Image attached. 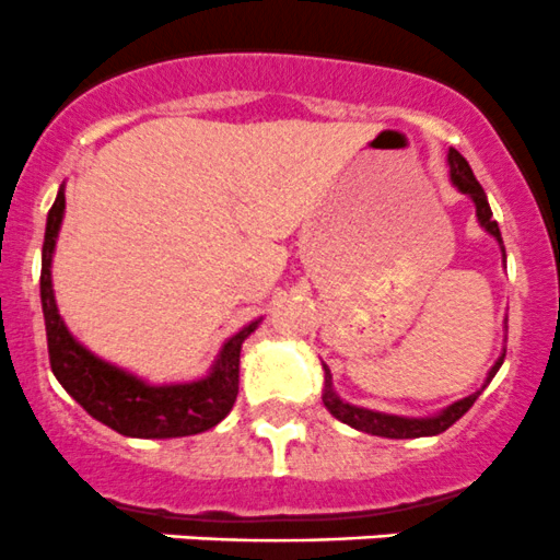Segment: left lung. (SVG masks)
<instances>
[{"instance_id": "8db88e82", "label": "left lung", "mask_w": 560, "mask_h": 560, "mask_svg": "<svg viewBox=\"0 0 560 560\" xmlns=\"http://www.w3.org/2000/svg\"><path fill=\"white\" fill-rule=\"evenodd\" d=\"M446 160H450L452 185H455L460 192H466L470 201H474L479 225L487 231V234L495 236L498 245H501V250H503L501 229H498V223L492 220V209H490V203H487L485 190H481V185L476 182L474 171H470L468 160L463 158L457 149H450V158H446ZM503 258H506V253H503ZM503 357H506V353H501V357H498V362L490 368L485 386L490 384L492 375L498 373V368L503 364ZM324 370H326V378H324V395H320V400H324L326 411H329L335 419H340L342 424H351L353 430H362V433L381 435V439H424V435L444 433V430H450L452 424H455L457 419H460L463 413H466L468 408L474 406L476 397L485 392V386H481L479 392H474V395H468V397H463V400L452 402L450 408H444V411L435 413V417H424V419L395 417V413L370 411V408H359V406H351V402L340 400V397H337V392H335V386H331V373H329V368H326V364H324Z\"/></svg>"}]
</instances>
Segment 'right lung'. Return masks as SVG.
<instances>
[{
    "mask_svg": "<svg viewBox=\"0 0 560 560\" xmlns=\"http://www.w3.org/2000/svg\"><path fill=\"white\" fill-rule=\"evenodd\" d=\"M65 218V185L48 212L46 242H43L40 302L46 318L48 359L59 384L97 422L108 424L127 439H182L214 428L229 417L240 395V353L242 342L256 331L258 320L247 324L223 342L218 362L207 378L190 384L154 386L136 378L116 364L94 357L65 326L57 310L51 285V261L59 225Z\"/></svg>",
    "mask_w": 560,
    "mask_h": 560,
    "instance_id": "add662e5",
    "label": "right lung"
}]
</instances>
